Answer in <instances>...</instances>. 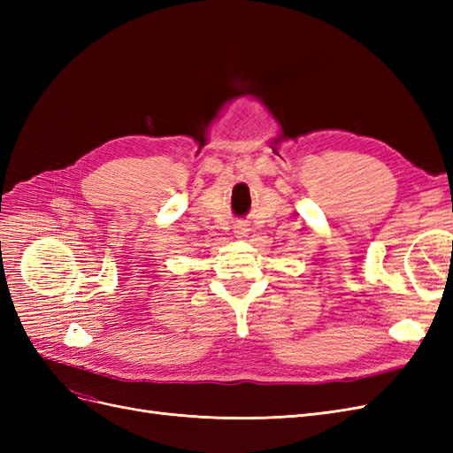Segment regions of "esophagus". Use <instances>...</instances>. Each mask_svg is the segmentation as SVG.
Instances as JSON below:
<instances>
[{
	"mask_svg": "<svg viewBox=\"0 0 453 453\" xmlns=\"http://www.w3.org/2000/svg\"><path fill=\"white\" fill-rule=\"evenodd\" d=\"M234 232L238 234V238L248 236V234H250V225L245 223V221H238V223L234 225Z\"/></svg>",
	"mask_w": 453,
	"mask_h": 453,
	"instance_id": "34e87169",
	"label": "esophagus"
}]
</instances>
